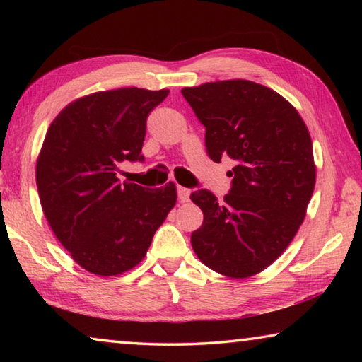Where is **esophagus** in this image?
<instances>
[{
  "mask_svg": "<svg viewBox=\"0 0 362 362\" xmlns=\"http://www.w3.org/2000/svg\"><path fill=\"white\" fill-rule=\"evenodd\" d=\"M189 189L185 188V187H177V194H179V199L182 201V203H187V201L189 199Z\"/></svg>",
  "mask_w": 362,
  "mask_h": 362,
  "instance_id": "34e87169",
  "label": "esophagus"
}]
</instances>
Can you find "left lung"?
Returning <instances> with one entry per match:
<instances>
[{
  "mask_svg": "<svg viewBox=\"0 0 362 362\" xmlns=\"http://www.w3.org/2000/svg\"><path fill=\"white\" fill-rule=\"evenodd\" d=\"M206 127L212 161L231 158V189H196L204 214L192 233L198 259L228 278H249L284 252L302 225L316 182L313 145L302 116L283 95L247 79L183 88Z\"/></svg>",
  "mask_w": 362,
  "mask_h": 362,
  "instance_id": "obj_1",
  "label": "left lung"
}]
</instances>
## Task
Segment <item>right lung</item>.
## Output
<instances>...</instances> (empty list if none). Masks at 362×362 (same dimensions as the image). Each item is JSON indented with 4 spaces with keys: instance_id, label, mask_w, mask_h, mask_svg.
Here are the masks:
<instances>
[{
    "instance_id": "obj_1",
    "label": "right lung",
    "mask_w": 362,
    "mask_h": 362,
    "mask_svg": "<svg viewBox=\"0 0 362 362\" xmlns=\"http://www.w3.org/2000/svg\"><path fill=\"white\" fill-rule=\"evenodd\" d=\"M168 89L121 88L76 99L51 122L36 161L42 212L71 259L89 273L116 276L139 265L175 206L161 188L121 183L122 161H144L146 118Z\"/></svg>"
}]
</instances>
